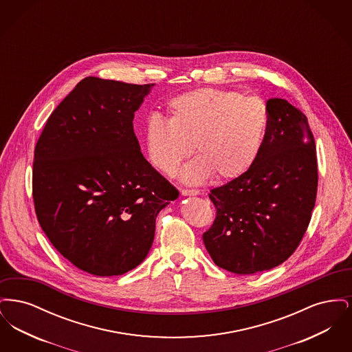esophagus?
Listing matches in <instances>:
<instances>
[{
  "label": "esophagus",
  "mask_w": 352,
  "mask_h": 352,
  "mask_svg": "<svg viewBox=\"0 0 352 352\" xmlns=\"http://www.w3.org/2000/svg\"><path fill=\"white\" fill-rule=\"evenodd\" d=\"M182 195L187 197V195H199L198 190H192V188H182Z\"/></svg>",
  "instance_id": "1"
}]
</instances>
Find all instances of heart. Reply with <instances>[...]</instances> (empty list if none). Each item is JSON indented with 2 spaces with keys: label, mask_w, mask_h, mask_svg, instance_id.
I'll return each mask as SVG.
<instances>
[{
  "label": "heart",
  "mask_w": 352,
  "mask_h": 352,
  "mask_svg": "<svg viewBox=\"0 0 352 352\" xmlns=\"http://www.w3.org/2000/svg\"><path fill=\"white\" fill-rule=\"evenodd\" d=\"M168 118L151 115L144 128L148 160L173 175L194 149L199 154L182 171L188 184L212 174L234 179L254 162L268 128V108L257 96L219 88H199L173 98Z\"/></svg>",
  "instance_id": "b5f03b06"
}]
</instances>
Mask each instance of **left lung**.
Returning a JSON list of instances; mask_svg holds the SVG:
<instances>
[{"instance_id":"obj_1","label":"left lung","mask_w":352,"mask_h":352,"mask_svg":"<svg viewBox=\"0 0 352 352\" xmlns=\"http://www.w3.org/2000/svg\"><path fill=\"white\" fill-rule=\"evenodd\" d=\"M268 128L244 174L210 191L217 210L203 234L214 263L236 274L274 268L298 248L316 204L318 166L307 118L269 99Z\"/></svg>"}]
</instances>
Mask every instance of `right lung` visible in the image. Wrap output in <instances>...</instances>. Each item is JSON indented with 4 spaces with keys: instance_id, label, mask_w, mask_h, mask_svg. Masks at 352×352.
I'll return each mask as SVG.
<instances>
[{
    "instance_id": "obj_1",
    "label": "right lung",
    "mask_w": 352,
    "mask_h": 352,
    "mask_svg": "<svg viewBox=\"0 0 352 352\" xmlns=\"http://www.w3.org/2000/svg\"><path fill=\"white\" fill-rule=\"evenodd\" d=\"M153 85L84 78L35 145L39 226L56 251L94 276H120L141 264L158 212L179 195L145 160L134 134V112Z\"/></svg>"
}]
</instances>
